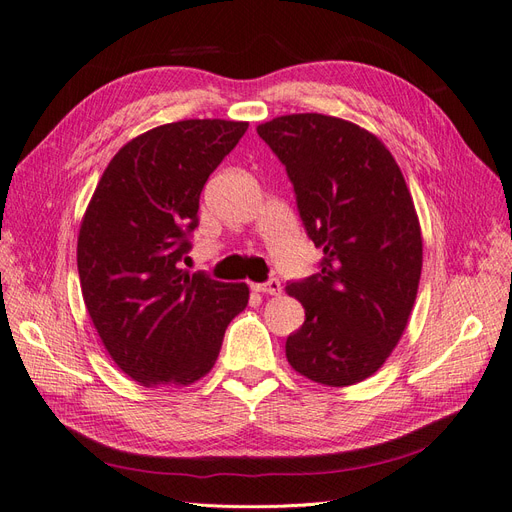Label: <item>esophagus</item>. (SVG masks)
Segmentation results:
<instances>
[{"label":"esophagus","instance_id":"obj_1","mask_svg":"<svg viewBox=\"0 0 512 512\" xmlns=\"http://www.w3.org/2000/svg\"><path fill=\"white\" fill-rule=\"evenodd\" d=\"M252 290L254 292H260V294H280L282 292V284H280V280H267V282H262V284H252Z\"/></svg>","mask_w":512,"mask_h":512}]
</instances>
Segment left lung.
I'll list each match as a JSON object with an SVG mask.
<instances>
[{
    "label": "left lung",
    "mask_w": 512,
    "mask_h": 512,
    "mask_svg": "<svg viewBox=\"0 0 512 512\" xmlns=\"http://www.w3.org/2000/svg\"><path fill=\"white\" fill-rule=\"evenodd\" d=\"M297 196L320 271L286 292L305 322L286 339L301 376L350 386L384 365L404 335L423 267V237L404 175L378 136L318 113L275 117L256 128Z\"/></svg>",
    "instance_id": "1"
}]
</instances>
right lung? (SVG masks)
Here are the masks:
<instances>
[{
  "label": "right lung",
  "mask_w": 512,
  "mask_h": 512,
  "mask_svg": "<svg viewBox=\"0 0 512 512\" xmlns=\"http://www.w3.org/2000/svg\"><path fill=\"white\" fill-rule=\"evenodd\" d=\"M247 121L185 119L123 145L91 196L76 245L91 322L121 371L143 386L209 374L250 288L188 273L190 235L209 175Z\"/></svg>",
  "instance_id": "1"
}]
</instances>
